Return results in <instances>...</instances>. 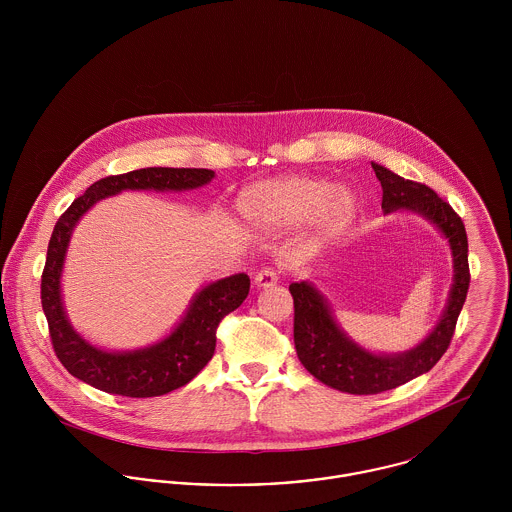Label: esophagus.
Returning <instances> with one entry per match:
<instances>
[{
	"instance_id": "esophagus-1",
	"label": "esophagus",
	"mask_w": 512,
	"mask_h": 512,
	"mask_svg": "<svg viewBox=\"0 0 512 512\" xmlns=\"http://www.w3.org/2000/svg\"><path fill=\"white\" fill-rule=\"evenodd\" d=\"M278 280H280V274L276 268H264L256 274L254 284H256V288H272L278 284Z\"/></svg>"
}]
</instances>
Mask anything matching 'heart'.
Segmentation results:
<instances>
[{
	"mask_svg": "<svg viewBox=\"0 0 512 512\" xmlns=\"http://www.w3.org/2000/svg\"><path fill=\"white\" fill-rule=\"evenodd\" d=\"M238 211L248 224L264 230L311 217L319 234H333L351 219L355 201L349 191H333L325 179L295 175L248 187L238 199Z\"/></svg>",
	"mask_w": 512,
	"mask_h": 512,
	"instance_id": "1",
	"label": "heart"
}]
</instances>
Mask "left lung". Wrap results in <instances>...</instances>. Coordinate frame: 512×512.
Here are the masks:
<instances>
[{
    "label": "left lung",
    "mask_w": 512,
    "mask_h": 512,
    "mask_svg": "<svg viewBox=\"0 0 512 512\" xmlns=\"http://www.w3.org/2000/svg\"><path fill=\"white\" fill-rule=\"evenodd\" d=\"M382 185L384 213L410 209L432 220L449 240L453 252V288L438 327L418 347L408 353L382 357L357 347L337 327L327 303L307 282L292 284L293 343L301 365L317 380L349 394H378L392 390L428 372L447 351L455 333V323L469 290L467 232L461 217L434 189L424 183L404 179L382 165L372 163Z\"/></svg>",
    "instance_id": "left-lung-1"
}]
</instances>
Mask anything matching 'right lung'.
Here are the masks:
<instances>
[{
  "mask_svg": "<svg viewBox=\"0 0 512 512\" xmlns=\"http://www.w3.org/2000/svg\"><path fill=\"white\" fill-rule=\"evenodd\" d=\"M213 177L215 171L195 167H146L108 175L92 183L59 217L41 276V303L55 355L73 376L110 394L149 398L185 386L213 359L220 321L240 307L250 292V278L246 274H236L203 288L167 339L134 353H106L86 343L74 333L61 303V272L71 232L96 201L126 189H195Z\"/></svg>",
  "mask_w": 512,
  "mask_h": 512,
  "instance_id": "1",
  "label": "right lung"
}]
</instances>
